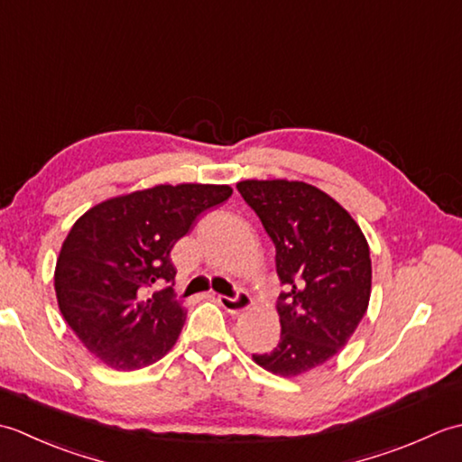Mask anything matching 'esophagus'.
Wrapping results in <instances>:
<instances>
[{
  "instance_id": "1",
  "label": "esophagus",
  "mask_w": 462,
  "mask_h": 462,
  "mask_svg": "<svg viewBox=\"0 0 462 462\" xmlns=\"http://www.w3.org/2000/svg\"><path fill=\"white\" fill-rule=\"evenodd\" d=\"M218 306L224 308L228 313H232V316H236V313L248 310L252 306V298L248 296V293H238L236 298H226V296H218Z\"/></svg>"
}]
</instances>
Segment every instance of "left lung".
Masks as SVG:
<instances>
[{"label":"left lung","instance_id":"1","mask_svg":"<svg viewBox=\"0 0 462 462\" xmlns=\"http://www.w3.org/2000/svg\"><path fill=\"white\" fill-rule=\"evenodd\" d=\"M242 199L276 246L280 341L252 356L280 377L323 365L347 346L371 298L369 244L359 224L318 186L301 180H242Z\"/></svg>","mask_w":462,"mask_h":462}]
</instances>
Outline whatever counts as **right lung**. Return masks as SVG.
Wrapping results in <instances>:
<instances>
[{"label":"right lung","mask_w":462,"mask_h":462,"mask_svg":"<svg viewBox=\"0 0 462 462\" xmlns=\"http://www.w3.org/2000/svg\"><path fill=\"white\" fill-rule=\"evenodd\" d=\"M232 196L228 184H159L115 196L69 230L55 266L57 303L67 326L106 367L134 371L169 353L186 321L172 288L171 250L199 216Z\"/></svg>","instance_id":"right-lung-1"}]
</instances>
